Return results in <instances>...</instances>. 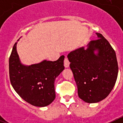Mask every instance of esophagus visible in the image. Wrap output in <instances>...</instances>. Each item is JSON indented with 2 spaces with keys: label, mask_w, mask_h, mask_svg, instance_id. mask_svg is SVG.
<instances>
[{
  "label": "esophagus",
  "mask_w": 123,
  "mask_h": 123,
  "mask_svg": "<svg viewBox=\"0 0 123 123\" xmlns=\"http://www.w3.org/2000/svg\"><path fill=\"white\" fill-rule=\"evenodd\" d=\"M64 66H65V68H68L69 66V62L68 61V58L67 57L64 60Z\"/></svg>",
  "instance_id": "obj_1"
}]
</instances>
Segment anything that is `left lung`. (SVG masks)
<instances>
[{
    "mask_svg": "<svg viewBox=\"0 0 123 123\" xmlns=\"http://www.w3.org/2000/svg\"><path fill=\"white\" fill-rule=\"evenodd\" d=\"M87 48L81 47L68 54L69 67L78 87V96L89 104L105 98L117 81L118 65L115 50L102 34Z\"/></svg>",
    "mask_w": 123,
    "mask_h": 123,
    "instance_id": "8db88e82",
    "label": "left lung"
}]
</instances>
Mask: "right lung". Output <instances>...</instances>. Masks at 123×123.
I'll use <instances>...</instances> for the list:
<instances>
[{"label": "right lung", "mask_w": 123, "mask_h": 123, "mask_svg": "<svg viewBox=\"0 0 123 123\" xmlns=\"http://www.w3.org/2000/svg\"><path fill=\"white\" fill-rule=\"evenodd\" d=\"M20 38L13 45L9 58L11 84L24 100L33 106L44 107L55 98V81L65 69V56L54 62L44 60L38 63L24 65L17 50Z\"/></svg>", "instance_id": "1"}]
</instances>
